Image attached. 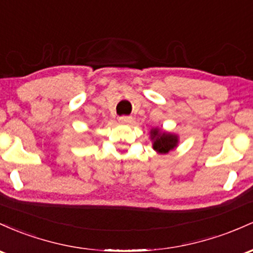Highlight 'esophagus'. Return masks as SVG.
<instances>
[{"mask_svg":"<svg viewBox=\"0 0 253 253\" xmlns=\"http://www.w3.org/2000/svg\"><path fill=\"white\" fill-rule=\"evenodd\" d=\"M118 121L123 124H129L132 122V118L130 116H122V117H119Z\"/></svg>","mask_w":253,"mask_h":253,"instance_id":"obj_1","label":"esophagus"}]
</instances>
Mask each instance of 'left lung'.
<instances>
[{
    "mask_svg": "<svg viewBox=\"0 0 253 253\" xmlns=\"http://www.w3.org/2000/svg\"><path fill=\"white\" fill-rule=\"evenodd\" d=\"M150 138L153 141V149L159 154H166L178 146V135L167 131H161L158 127L150 130Z\"/></svg>",
    "mask_w": 253,
    "mask_h": 253,
    "instance_id": "1",
    "label": "left lung"
}]
</instances>
